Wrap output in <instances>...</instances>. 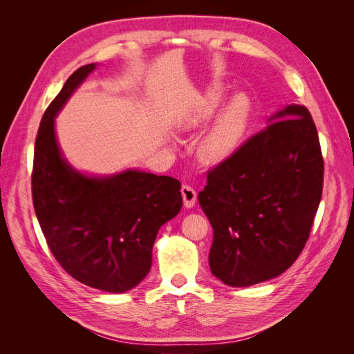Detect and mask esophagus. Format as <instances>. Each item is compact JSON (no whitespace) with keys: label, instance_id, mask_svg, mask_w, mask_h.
Instances as JSON below:
<instances>
[{"label":"esophagus","instance_id":"esophagus-1","mask_svg":"<svg viewBox=\"0 0 354 354\" xmlns=\"http://www.w3.org/2000/svg\"><path fill=\"white\" fill-rule=\"evenodd\" d=\"M181 196H183V203H185L186 208L194 207L195 202H196V198H198L196 190L194 187H190V186L181 187Z\"/></svg>","mask_w":354,"mask_h":354}]
</instances>
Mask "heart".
I'll return each mask as SVG.
<instances>
[{
    "label": "heart",
    "instance_id": "1",
    "mask_svg": "<svg viewBox=\"0 0 354 354\" xmlns=\"http://www.w3.org/2000/svg\"><path fill=\"white\" fill-rule=\"evenodd\" d=\"M224 99L220 87H209L203 91L185 116L181 128L192 130L216 113ZM250 108L242 99L233 100L199 142V156L207 164H220L230 158L242 140Z\"/></svg>",
    "mask_w": 354,
    "mask_h": 354
}]
</instances>
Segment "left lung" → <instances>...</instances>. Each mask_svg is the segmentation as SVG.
<instances>
[{
  "instance_id": "1",
  "label": "left lung",
  "mask_w": 354,
  "mask_h": 354,
  "mask_svg": "<svg viewBox=\"0 0 354 354\" xmlns=\"http://www.w3.org/2000/svg\"><path fill=\"white\" fill-rule=\"evenodd\" d=\"M324 189V158L306 106L288 104L208 169L199 205L214 238L212 274L229 286L273 279L301 254Z\"/></svg>"
}]
</instances>
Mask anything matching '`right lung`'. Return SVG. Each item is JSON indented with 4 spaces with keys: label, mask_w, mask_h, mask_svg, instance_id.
Returning <instances> with one entry per match:
<instances>
[{
    "label": "right lung",
    "mask_w": 354,
    "mask_h": 354,
    "mask_svg": "<svg viewBox=\"0 0 354 354\" xmlns=\"http://www.w3.org/2000/svg\"><path fill=\"white\" fill-rule=\"evenodd\" d=\"M75 71L42 116L34 152L32 201L50 251L73 279L106 292H125L152 266L159 227L180 212V181L128 169L88 177L63 159L55 116L94 71Z\"/></svg>",
    "instance_id": "obj_1"
}]
</instances>
